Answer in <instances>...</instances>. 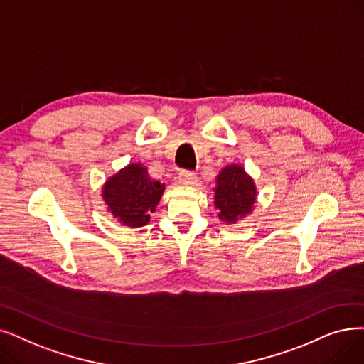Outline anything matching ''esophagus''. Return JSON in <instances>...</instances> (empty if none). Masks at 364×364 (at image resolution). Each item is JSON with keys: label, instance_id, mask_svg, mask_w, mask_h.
Returning <instances> with one entry per match:
<instances>
[{"label": "esophagus", "instance_id": "esophagus-1", "mask_svg": "<svg viewBox=\"0 0 364 364\" xmlns=\"http://www.w3.org/2000/svg\"><path fill=\"white\" fill-rule=\"evenodd\" d=\"M180 181H181L183 184H188V186L196 184V183H198L196 172L188 171V169H183V171L180 172Z\"/></svg>", "mask_w": 364, "mask_h": 364}]
</instances>
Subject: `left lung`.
Returning <instances> with one entry per match:
<instances>
[{
  "instance_id": "obj_1",
  "label": "left lung",
  "mask_w": 364,
  "mask_h": 364,
  "mask_svg": "<svg viewBox=\"0 0 364 364\" xmlns=\"http://www.w3.org/2000/svg\"><path fill=\"white\" fill-rule=\"evenodd\" d=\"M215 208L218 217L229 223L248 214L256 200V186L238 165L226 166L217 177Z\"/></svg>"
}]
</instances>
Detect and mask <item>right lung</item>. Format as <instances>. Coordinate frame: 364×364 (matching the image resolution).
<instances>
[{
    "label": "right lung",
    "instance_id": "1",
    "mask_svg": "<svg viewBox=\"0 0 364 364\" xmlns=\"http://www.w3.org/2000/svg\"><path fill=\"white\" fill-rule=\"evenodd\" d=\"M164 184L149 177L147 168L131 164L109 178L102 191L109 211L124 226H144L164 193Z\"/></svg>",
    "mask_w": 364,
    "mask_h": 364
}]
</instances>
